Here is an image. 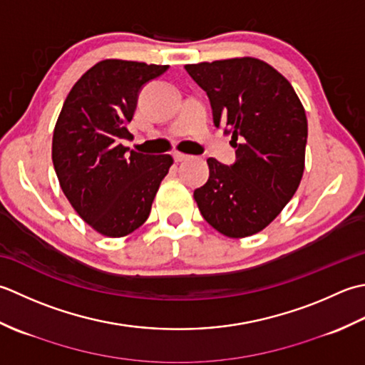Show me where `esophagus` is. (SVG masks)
Instances as JSON below:
<instances>
[{"label":"esophagus","instance_id":"esophagus-1","mask_svg":"<svg viewBox=\"0 0 365 365\" xmlns=\"http://www.w3.org/2000/svg\"><path fill=\"white\" fill-rule=\"evenodd\" d=\"M173 158H175V160L176 162H184V160H187L190 155H187V154H182V153H175L173 154Z\"/></svg>","mask_w":365,"mask_h":365}]
</instances>
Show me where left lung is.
I'll list each match as a JSON object with an SVG mask.
<instances>
[{
    "mask_svg": "<svg viewBox=\"0 0 365 365\" xmlns=\"http://www.w3.org/2000/svg\"><path fill=\"white\" fill-rule=\"evenodd\" d=\"M206 91L215 128L232 133L233 165L207 159L210 178L193 198L205 220L228 237L262 232L299 187L307 118L292 83L257 58L185 64Z\"/></svg>",
    "mask_w": 365,
    "mask_h": 365,
    "instance_id": "left-lung-1",
    "label": "left lung"
}]
</instances>
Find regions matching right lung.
<instances>
[{
    "label": "right lung",
    "mask_w": 365,
    "mask_h": 365,
    "mask_svg": "<svg viewBox=\"0 0 365 365\" xmlns=\"http://www.w3.org/2000/svg\"><path fill=\"white\" fill-rule=\"evenodd\" d=\"M168 66L103 59L80 77L64 101L53 130L51 159L59 185L78 215L108 237L146 222L173 159L121 145L138 94Z\"/></svg>",
    "instance_id": "1"
}]
</instances>
